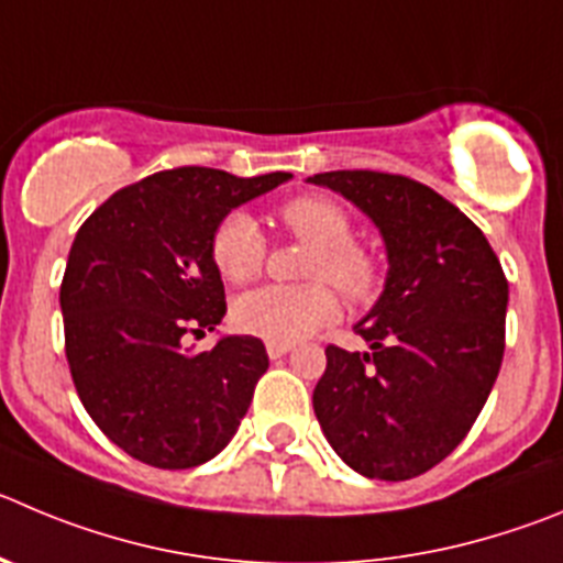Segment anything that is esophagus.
Segmentation results:
<instances>
[{
    "mask_svg": "<svg viewBox=\"0 0 563 563\" xmlns=\"http://www.w3.org/2000/svg\"><path fill=\"white\" fill-rule=\"evenodd\" d=\"M287 352H292V343H276V340H267V354H271V360L285 357Z\"/></svg>",
    "mask_w": 563,
    "mask_h": 563,
    "instance_id": "obj_1",
    "label": "esophagus"
}]
</instances>
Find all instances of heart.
Returning <instances> with one entry per match:
<instances>
[{"instance_id": "obj_1", "label": "heart", "mask_w": 563, "mask_h": 563, "mask_svg": "<svg viewBox=\"0 0 563 563\" xmlns=\"http://www.w3.org/2000/svg\"><path fill=\"white\" fill-rule=\"evenodd\" d=\"M282 223L316 245V254L307 265V278H329L334 287L354 301L374 296L379 285L376 260L352 242V220L334 200L323 195H301L282 206ZM211 260L220 276L231 285H245L260 276L265 262V234L247 211H229L211 236ZM340 312L334 290L323 282L309 285H267L251 290L234 301V323L245 334L276 343L316 334L332 323Z\"/></svg>"}]
</instances>
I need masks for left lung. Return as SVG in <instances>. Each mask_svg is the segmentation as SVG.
I'll return each instance as SVG.
<instances>
[{
	"instance_id": "8db88e82",
	"label": "left lung",
	"mask_w": 563,
	"mask_h": 563,
	"mask_svg": "<svg viewBox=\"0 0 563 563\" xmlns=\"http://www.w3.org/2000/svg\"><path fill=\"white\" fill-rule=\"evenodd\" d=\"M352 200L385 242L388 276L354 323L368 352L327 349L312 407L340 461L371 481L441 463L481 416L505 352L508 282L483 231L405 175L307 178Z\"/></svg>"
}]
</instances>
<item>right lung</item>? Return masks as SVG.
<instances>
[{
  "label": "right lung",
  "instance_id": "1",
  "mask_svg": "<svg viewBox=\"0 0 563 563\" xmlns=\"http://www.w3.org/2000/svg\"><path fill=\"white\" fill-rule=\"evenodd\" d=\"M290 178L164 169L113 192L77 231L60 285L66 360L86 412L136 461L192 468L234 438L267 371L265 343L220 334L192 352L184 338L225 316L211 260L220 220Z\"/></svg>",
  "mask_w": 563,
  "mask_h": 563
}]
</instances>
